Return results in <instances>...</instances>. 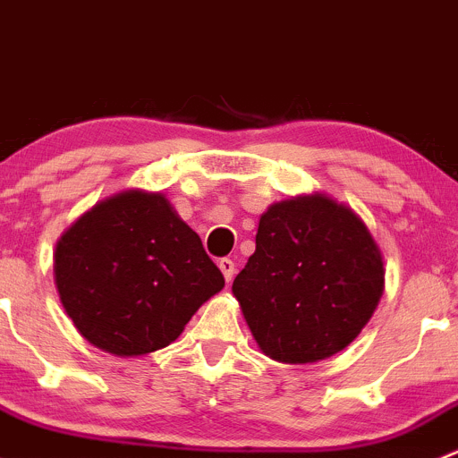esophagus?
I'll list each match as a JSON object with an SVG mask.
<instances>
[{
    "label": "esophagus",
    "mask_w": 458,
    "mask_h": 458,
    "mask_svg": "<svg viewBox=\"0 0 458 458\" xmlns=\"http://www.w3.org/2000/svg\"><path fill=\"white\" fill-rule=\"evenodd\" d=\"M216 266H219V270H221V275H224V279L230 284V281H233V276H234V272H237V267H234L233 259H228V257L219 259V261H216Z\"/></svg>",
    "instance_id": "34e87169"
}]
</instances>
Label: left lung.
<instances>
[{
	"instance_id": "8db88e82",
	"label": "left lung",
	"mask_w": 458,
	"mask_h": 458,
	"mask_svg": "<svg viewBox=\"0 0 458 458\" xmlns=\"http://www.w3.org/2000/svg\"><path fill=\"white\" fill-rule=\"evenodd\" d=\"M255 242L233 293L263 354L312 363L344 350L383 293L366 224L330 197H297L267 208Z\"/></svg>"
}]
</instances>
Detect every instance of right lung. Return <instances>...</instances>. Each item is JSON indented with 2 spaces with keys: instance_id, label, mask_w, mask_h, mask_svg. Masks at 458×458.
Masks as SVG:
<instances>
[{
  "instance_id": "obj_1",
  "label": "right lung",
  "mask_w": 458,
  "mask_h": 458,
  "mask_svg": "<svg viewBox=\"0 0 458 458\" xmlns=\"http://www.w3.org/2000/svg\"><path fill=\"white\" fill-rule=\"evenodd\" d=\"M55 284L81 336L117 357L165 348L224 275L159 192L97 203L55 250Z\"/></svg>"
}]
</instances>
